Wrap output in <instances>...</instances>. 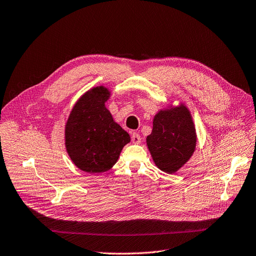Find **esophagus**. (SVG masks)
Instances as JSON below:
<instances>
[{"instance_id":"obj_1","label":"esophagus","mask_w":256,"mask_h":256,"mask_svg":"<svg viewBox=\"0 0 256 256\" xmlns=\"http://www.w3.org/2000/svg\"><path fill=\"white\" fill-rule=\"evenodd\" d=\"M132 142L135 143V144H139L141 142V136L138 134V132H132Z\"/></svg>"}]
</instances>
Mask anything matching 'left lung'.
<instances>
[{
	"mask_svg": "<svg viewBox=\"0 0 256 256\" xmlns=\"http://www.w3.org/2000/svg\"><path fill=\"white\" fill-rule=\"evenodd\" d=\"M146 143L154 164L168 174L190 160L196 148V130L190 110L184 106L160 110L154 116Z\"/></svg>",
	"mask_w": 256,
	"mask_h": 256,
	"instance_id": "1",
	"label": "left lung"
}]
</instances>
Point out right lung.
<instances>
[{
	"instance_id": "right-lung-1",
	"label": "right lung",
	"mask_w": 256,
	"mask_h": 256,
	"mask_svg": "<svg viewBox=\"0 0 256 256\" xmlns=\"http://www.w3.org/2000/svg\"><path fill=\"white\" fill-rule=\"evenodd\" d=\"M108 88L96 86L80 97L66 124V148L80 170L98 174L117 162L130 135L104 106Z\"/></svg>"
}]
</instances>
